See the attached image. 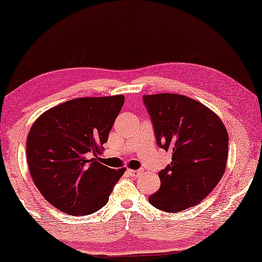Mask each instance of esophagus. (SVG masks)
<instances>
[{
  "label": "esophagus",
  "mask_w": 262,
  "mask_h": 262,
  "mask_svg": "<svg viewBox=\"0 0 262 262\" xmlns=\"http://www.w3.org/2000/svg\"><path fill=\"white\" fill-rule=\"evenodd\" d=\"M127 173L130 174L131 177H138L139 174H141V171L139 169H127Z\"/></svg>",
  "instance_id": "1"
}]
</instances>
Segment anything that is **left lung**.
Here are the masks:
<instances>
[{"mask_svg": "<svg viewBox=\"0 0 262 262\" xmlns=\"http://www.w3.org/2000/svg\"><path fill=\"white\" fill-rule=\"evenodd\" d=\"M156 142L172 151L159 172L160 189L149 198L158 209L183 212L218 185L226 168L229 135L220 118L201 102L178 94L144 95Z\"/></svg>", "mask_w": 262, "mask_h": 262, "instance_id": "8db88e82", "label": "left lung"}]
</instances>
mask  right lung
<instances>
[{
	"mask_svg": "<svg viewBox=\"0 0 262 262\" xmlns=\"http://www.w3.org/2000/svg\"><path fill=\"white\" fill-rule=\"evenodd\" d=\"M124 101V95L74 98L44 112L30 128V174L43 198L63 213H95L124 174L125 167L110 168L97 158Z\"/></svg>",
	"mask_w": 262,
	"mask_h": 262,
	"instance_id": "right-lung-1",
	"label": "right lung"
}]
</instances>
